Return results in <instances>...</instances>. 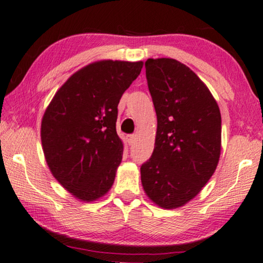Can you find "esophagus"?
<instances>
[{"label": "esophagus", "mask_w": 263, "mask_h": 263, "mask_svg": "<svg viewBox=\"0 0 263 263\" xmlns=\"http://www.w3.org/2000/svg\"><path fill=\"white\" fill-rule=\"evenodd\" d=\"M135 140H136V136L135 135H133V134L127 135V142H128V144H133V143L135 142Z\"/></svg>", "instance_id": "obj_1"}]
</instances>
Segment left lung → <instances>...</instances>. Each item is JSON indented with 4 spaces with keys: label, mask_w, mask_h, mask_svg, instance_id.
<instances>
[{
    "label": "left lung",
    "mask_w": 263,
    "mask_h": 263,
    "mask_svg": "<svg viewBox=\"0 0 263 263\" xmlns=\"http://www.w3.org/2000/svg\"><path fill=\"white\" fill-rule=\"evenodd\" d=\"M144 66L158 129L153 154L141 166V182L160 208H180L216 171L220 111L208 86L184 64L159 58L147 59Z\"/></svg>",
    "instance_id": "1"
}]
</instances>
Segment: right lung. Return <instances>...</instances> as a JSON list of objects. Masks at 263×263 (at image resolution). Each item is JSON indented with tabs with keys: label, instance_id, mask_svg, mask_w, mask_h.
Segmentation results:
<instances>
[{
	"label": "right lung",
	"instance_id": "add662e5",
	"mask_svg": "<svg viewBox=\"0 0 263 263\" xmlns=\"http://www.w3.org/2000/svg\"><path fill=\"white\" fill-rule=\"evenodd\" d=\"M142 62L101 60L81 68L57 91L41 121L46 162L57 180L83 201L111 189L123 154L117 105Z\"/></svg>",
	"mask_w": 263,
	"mask_h": 263
}]
</instances>
